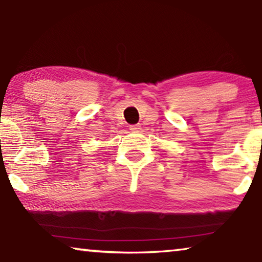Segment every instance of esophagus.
Returning a JSON list of instances; mask_svg holds the SVG:
<instances>
[{
    "instance_id": "esophagus-1",
    "label": "esophagus",
    "mask_w": 262,
    "mask_h": 262,
    "mask_svg": "<svg viewBox=\"0 0 262 262\" xmlns=\"http://www.w3.org/2000/svg\"><path fill=\"white\" fill-rule=\"evenodd\" d=\"M129 129L132 132H139L140 129H141V126H140L139 123L138 124H132V126H129Z\"/></svg>"
}]
</instances>
